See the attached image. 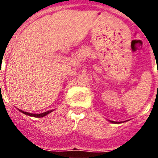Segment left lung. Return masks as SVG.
<instances>
[{"mask_svg":"<svg viewBox=\"0 0 158 158\" xmlns=\"http://www.w3.org/2000/svg\"><path fill=\"white\" fill-rule=\"evenodd\" d=\"M110 123H114V124H120V123H122V121L121 122H117V121H112V120H109Z\"/></svg>","mask_w":158,"mask_h":158,"instance_id":"left-lung-1","label":"left lung"}]
</instances>
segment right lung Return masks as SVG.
I'll return each instance as SVG.
<instances>
[{"label": "right lung", "instance_id": "right-lung-1", "mask_svg": "<svg viewBox=\"0 0 158 158\" xmlns=\"http://www.w3.org/2000/svg\"><path fill=\"white\" fill-rule=\"evenodd\" d=\"M20 112H22L23 114L24 115H29V116H32V117H36V118H41V117H44L45 115H48L49 113L52 112L54 110H48V111H46V112H43V113H40V114H33V113H29V112H26V111H23L22 110H19L18 109Z\"/></svg>", "mask_w": 158, "mask_h": 158}]
</instances>
